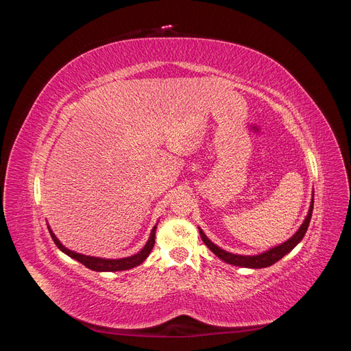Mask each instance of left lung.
Segmentation results:
<instances>
[{
	"label": "left lung",
	"instance_id": "obj_1",
	"mask_svg": "<svg viewBox=\"0 0 351 351\" xmlns=\"http://www.w3.org/2000/svg\"><path fill=\"white\" fill-rule=\"evenodd\" d=\"M312 210H313V199H312V204H311V208H309V214H307L304 222L300 226V228L297 230L295 234L291 239L287 240L285 243L280 244V246L272 247V249L267 250L265 253L256 254V256H243V254L228 253L226 250L219 249L217 244L212 243L205 236V232L202 231L200 228H199V232H200L202 240H204V243L206 244V246L212 252H214L219 259H222L224 262H227L230 265H236V267H244V268H267V267H271V265H274L275 262H278L282 256H285L287 253L291 252L297 246V244L302 241V239L304 237L306 231H307V227H309V222H311V218H312Z\"/></svg>",
	"mask_w": 351,
	"mask_h": 351
}]
</instances>
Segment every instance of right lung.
Listing matches in <instances>:
<instances>
[{
  "label": "right lung",
  "instance_id": "1",
  "mask_svg": "<svg viewBox=\"0 0 351 351\" xmlns=\"http://www.w3.org/2000/svg\"><path fill=\"white\" fill-rule=\"evenodd\" d=\"M49 230V234L52 237V240H54V243L57 244V247L64 252L66 254H69L70 258L76 259L77 262L83 263L84 267L92 269V271H98V272H105V271H125V269H130V268H134L137 267V265H141L146 258L147 254L151 253L154 244H155V230H156V226L152 228L151 231V237L149 240H147V243L145 244V247L139 252L133 254V256H129V258H123V259H102V258H93V256H84V254H80V253H76L73 250H69L67 247L62 246V244L60 243V240L56 237L54 232Z\"/></svg>",
  "mask_w": 351,
  "mask_h": 351
}]
</instances>
